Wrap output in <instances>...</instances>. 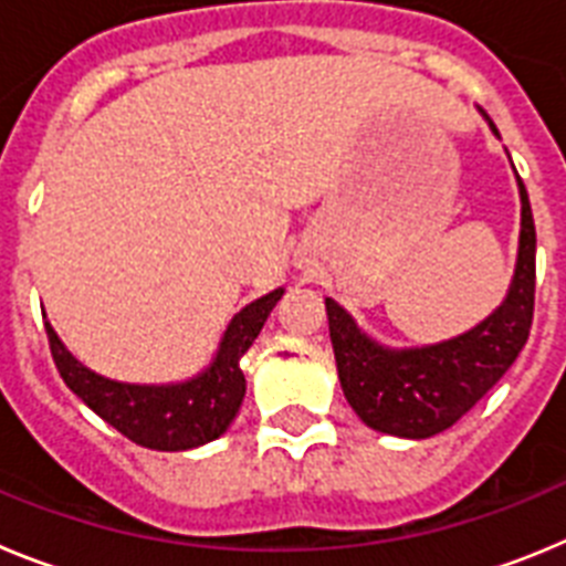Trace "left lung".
Instances as JSON below:
<instances>
[{"mask_svg": "<svg viewBox=\"0 0 566 566\" xmlns=\"http://www.w3.org/2000/svg\"><path fill=\"white\" fill-rule=\"evenodd\" d=\"M493 133L499 135V129L493 127ZM518 192L522 238L507 300L462 337L411 352H388L365 337L354 319L326 297L339 385L368 428L405 439L448 431L516 363L536 306V223L522 178Z\"/></svg>", "mask_w": 566, "mask_h": 566, "instance_id": "8db88e82", "label": "left lung"}]
</instances>
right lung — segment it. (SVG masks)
I'll return each instance as SVG.
<instances>
[{"label": "right lung", "mask_w": 566, "mask_h": 566, "mask_svg": "<svg viewBox=\"0 0 566 566\" xmlns=\"http://www.w3.org/2000/svg\"><path fill=\"white\" fill-rule=\"evenodd\" d=\"M280 294L283 289H274L266 297L249 303L227 328L214 363L201 377L181 385H124L98 377L73 359L50 323H44V328L53 363L67 388L104 422L142 448L189 451L221 437L238 413L247 394L240 357L249 352Z\"/></svg>", "instance_id": "1"}]
</instances>
